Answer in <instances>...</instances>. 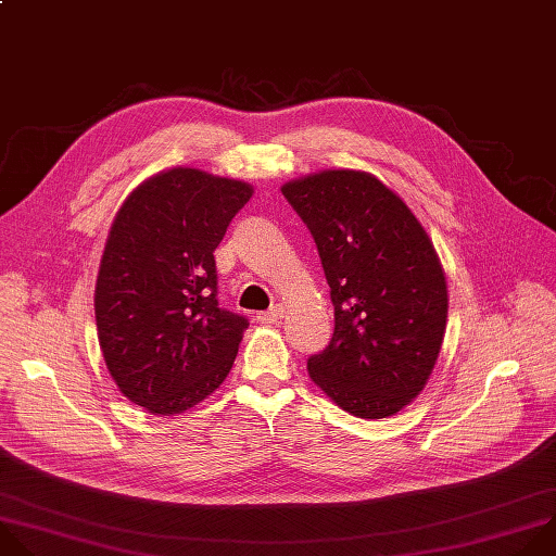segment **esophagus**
Returning <instances> with one entry per match:
<instances>
[{
    "label": "esophagus",
    "instance_id": "1",
    "mask_svg": "<svg viewBox=\"0 0 556 556\" xmlns=\"http://www.w3.org/2000/svg\"><path fill=\"white\" fill-rule=\"evenodd\" d=\"M282 317H285V306H282V304H276L274 308H269V311L256 315V319H258L261 324H276V321H280Z\"/></svg>",
    "mask_w": 556,
    "mask_h": 556
}]
</instances>
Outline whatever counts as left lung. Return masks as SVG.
<instances>
[{
	"label": "left lung",
	"mask_w": 556,
	"mask_h": 556,
	"mask_svg": "<svg viewBox=\"0 0 556 556\" xmlns=\"http://www.w3.org/2000/svg\"><path fill=\"white\" fill-rule=\"evenodd\" d=\"M317 245L336 330L306 362L342 409L386 418L425 388L447 328V282L412 210L375 175L321 170L282 186Z\"/></svg>",
	"instance_id": "left-lung-1"
}]
</instances>
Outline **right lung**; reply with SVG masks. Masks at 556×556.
<instances>
[{"label":"right lung","mask_w":556,"mask_h":556,"mask_svg":"<svg viewBox=\"0 0 556 556\" xmlns=\"http://www.w3.org/2000/svg\"><path fill=\"white\" fill-rule=\"evenodd\" d=\"M252 186L170 168L123 203L96 280L98 342L111 379L151 414H181L232 370L248 317L216 300L214 250Z\"/></svg>","instance_id":"1"}]
</instances>
